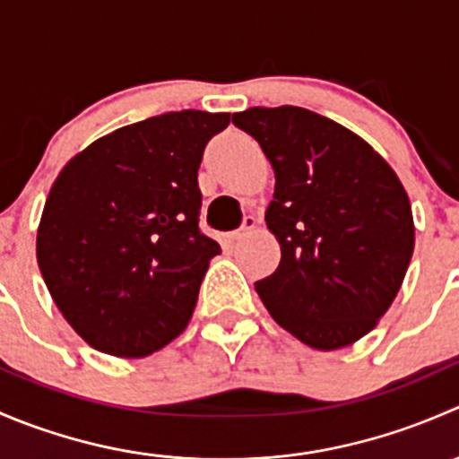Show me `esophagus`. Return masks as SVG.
I'll return each instance as SVG.
<instances>
[{"label":"esophagus","mask_w":459,"mask_h":459,"mask_svg":"<svg viewBox=\"0 0 459 459\" xmlns=\"http://www.w3.org/2000/svg\"><path fill=\"white\" fill-rule=\"evenodd\" d=\"M255 229V217H244V224L239 226L238 230H233V233H230V239H233V242H238V239H242L244 235H248L251 233V230Z\"/></svg>","instance_id":"esophagus-1"}]
</instances>
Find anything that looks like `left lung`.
<instances>
[{
  "label": "left lung",
  "instance_id": "8db88e82",
  "mask_svg": "<svg viewBox=\"0 0 459 459\" xmlns=\"http://www.w3.org/2000/svg\"><path fill=\"white\" fill-rule=\"evenodd\" d=\"M233 124L275 170L266 226L281 259L255 281L264 307L311 349L353 344L388 311L413 255L404 186L362 137L313 110L255 106Z\"/></svg>",
  "mask_w": 459,
  "mask_h": 459
}]
</instances>
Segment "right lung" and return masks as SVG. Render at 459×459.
I'll return each mask as SVG.
<instances>
[{
  "mask_svg": "<svg viewBox=\"0 0 459 459\" xmlns=\"http://www.w3.org/2000/svg\"><path fill=\"white\" fill-rule=\"evenodd\" d=\"M229 113L179 110L100 137L55 179L37 229V264L82 340L146 358L186 328L208 262L200 230L204 148Z\"/></svg>",
  "mask_w": 459,
  "mask_h": 459,
  "instance_id": "1",
  "label": "right lung"
}]
</instances>
